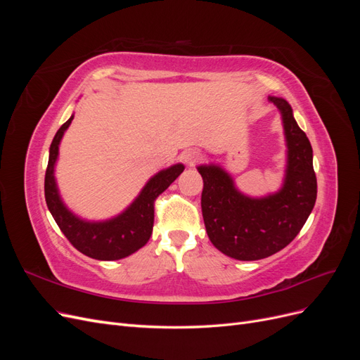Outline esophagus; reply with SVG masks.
I'll use <instances>...</instances> for the list:
<instances>
[{
  "instance_id": "obj_1",
  "label": "esophagus",
  "mask_w": 360,
  "mask_h": 360,
  "mask_svg": "<svg viewBox=\"0 0 360 360\" xmlns=\"http://www.w3.org/2000/svg\"><path fill=\"white\" fill-rule=\"evenodd\" d=\"M181 158H183L184 163H188L189 167H193L195 163H198L202 159V155H201V151L197 150V148H189V150L184 151Z\"/></svg>"
}]
</instances>
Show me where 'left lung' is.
Returning a JSON list of instances; mask_svg holds the SVG:
<instances>
[{
    "label": "left lung",
    "mask_w": 360,
    "mask_h": 360,
    "mask_svg": "<svg viewBox=\"0 0 360 360\" xmlns=\"http://www.w3.org/2000/svg\"><path fill=\"white\" fill-rule=\"evenodd\" d=\"M282 115L287 141V169L281 191L250 198L237 191L219 165H201V209L210 242L222 254L254 261L276 254L299 234L317 200L312 147L297 126L292 110L281 97H269Z\"/></svg>",
    "instance_id": "1"
}]
</instances>
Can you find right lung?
<instances>
[{
  "mask_svg": "<svg viewBox=\"0 0 360 360\" xmlns=\"http://www.w3.org/2000/svg\"><path fill=\"white\" fill-rule=\"evenodd\" d=\"M72 120L73 115L58 129L49 148V160L45 174V198L48 209L63 234L84 255L102 261L129 257L148 242L153 231L155 201L180 176L184 167L177 163L155 174L135 201L112 219L102 222L84 221L64 205L58 193L56 177H53L61 138L70 126Z\"/></svg>",
  "mask_w": 360,
  "mask_h": 360,
  "instance_id": "add662e5",
  "label": "right lung"
}]
</instances>
